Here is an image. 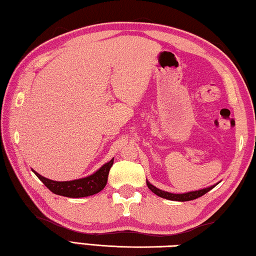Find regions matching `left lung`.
Wrapping results in <instances>:
<instances>
[{
	"mask_svg": "<svg viewBox=\"0 0 256 256\" xmlns=\"http://www.w3.org/2000/svg\"><path fill=\"white\" fill-rule=\"evenodd\" d=\"M146 182H147V186L149 190H150L152 192H155L157 196L162 197V198H166V200H177V202H187V200H192L198 198V197L205 195L207 192H210L212 188H214V186H215L214 185V186L207 187V188H204V190H200L190 192H186V194H172V192H164L162 190H158L157 187L152 186L148 180Z\"/></svg>",
	"mask_w": 256,
	"mask_h": 256,
	"instance_id": "obj_1",
	"label": "left lung"
}]
</instances>
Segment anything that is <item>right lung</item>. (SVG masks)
Wrapping results in <instances>:
<instances>
[{"instance_id": "1", "label": "right lung", "mask_w": 256, "mask_h": 256, "mask_svg": "<svg viewBox=\"0 0 256 256\" xmlns=\"http://www.w3.org/2000/svg\"><path fill=\"white\" fill-rule=\"evenodd\" d=\"M114 164V158L109 162L104 164V165L100 168L99 170L92 174L91 176L86 178H81V180H70V182H56L48 180V178L41 176L40 174L34 172L43 184H44L49 190L54 192L56 195L66 196V197H72V198H78V197H86L91 196L102 190L104 186L107 185L109 170Z\"/></svg>"}]
</instances>
